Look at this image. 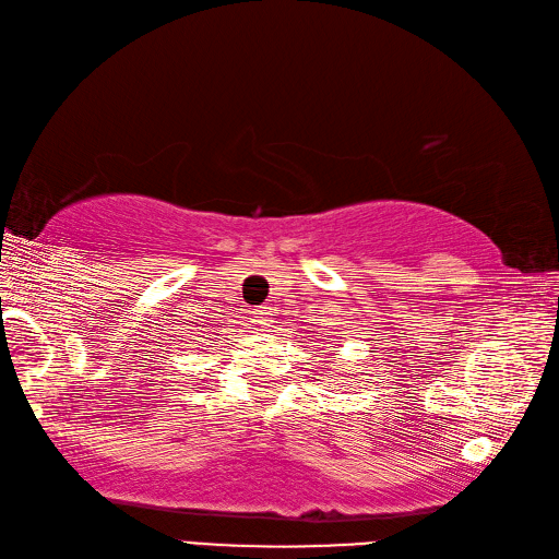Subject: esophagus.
I'll return each mask as SVG.
<instances>
[{"label": "esophagus", "mask_w": 559, "mask_h": 559, "mask_svg": "<svg viewBox=\"0 0 559 559\" xmlns=\"http://www.w3.org/2000/svg\"><path fill=\"white\" fill-rule=\"evenodd\" d=\"M259 324L261 326H270V324H273V308H270V306H263L261 310H259Z\"/></svg>", "instance_id": "1"}]
</instances>
